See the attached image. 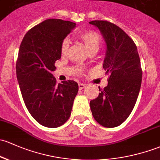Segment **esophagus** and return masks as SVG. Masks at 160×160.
Instances as JSON below:
<instances>
[{
    "label": "esophagus",
    "mask_w": 160,
    "mask_h": 160,
    "mask_svg": "<svg viewBox=\"0 0 160 160\" xmlns=\"http://www.w3.org/2000/svg\"><path fill=\"white\" fill-rule=\"evenodd\" d=\"M85 88V85H84V84H78V88H79V90H82V89Z\"/></svg>",
    "instance_id": "34e87169"
}]
</instances>
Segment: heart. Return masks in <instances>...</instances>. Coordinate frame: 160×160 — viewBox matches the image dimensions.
Here are the masks:
<instances>
[{"mask_svg": "<svg viewBox=\"0 0 160 160\" xmlns=\"http://www.w3.org/2000/svg\"><path fill=\"white\" fill-rule=\"evenodd\" d=\"M78 38L85 43L89 52H92V51L97 52L99 49L101 43V39L100 35L97 32L94 30H86V31L81 32L78 35ZM68 47H69V39L68 38L63 39L60 46V52H61L62 56H65L67 54Z\"/></svg>", "mask_w": 160, "mask_h": 160, "instance_id": "obj_1", "label": "heart"}]
</instances>
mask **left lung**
<instances>
[{
    "mask_svg": "<svg viewBox=\"0 0 160 160\" xmlns=\"http://www.w3.org/2000/svg\"><path fill=\"white\" fill-rule=\"evenodd\" d=\"M100 30L107 44L103 68L109 75L108 85L99 88L98 98L90 101L95 121L105 128L123 123L134 108L142 82L137 48L121 28L106 20L89 22Z\"/></svg>",
    "mask_w": 160,
    "mask_h": 160,
    "instance_id": "1",
    "label": "left lung"
}]
</instances>
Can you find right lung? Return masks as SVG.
<instances>
[{"instance_id": "1", "label": "right lung", "mask_w": 160, "mask_h": 160, "mask_svg": "<svg viewBox=\"0 0 160 160\" xmlns=\"http://www.w3.org/2000/svg\"><path fill=\"white\" fill-rule=\"evenodd\" d=\"M76 23L48 19L26 33L16 63L17 78L25 105L32 118L46 128L62 126L71 115L78 85L68 80L56 84L52 72L61 58L60 46Z\"/></svg>"}]
</instances>
